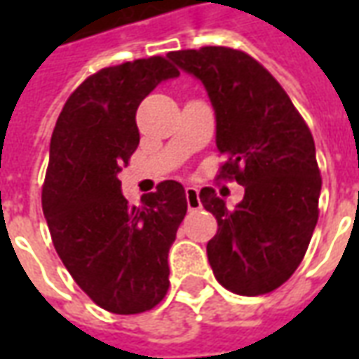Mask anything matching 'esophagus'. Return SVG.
Segmentation results:
<instances>
[{
	"label": "esophagus",
	"instance_id": "esophagus-1",
	"mask_svg": "<svg viewBox=\"0 0 359 359\" xmlns=\"http://www.w3.org/2000/svg\"><path fill=\"white\" fill-rule=\"evenodd\" d=\"M187 203H188V210L196 211L202 208V202H200V194H198V188L194 187H187Z\"/></svg>",
	"mask_w": 359,
	"mask_h": 359
}]
</instances>
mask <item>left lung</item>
Segmentation results:
<instances>
[{"instance_id": "8db88e82", "label": "left lung", "mask_w": 359, "mask_h": 359, "mask_svg": "<svg viewBox=\"0 0 359 359\" xmlns=\"http://www.w3.org/2000/svg\"><path fill=\"white\" fill-rule=\"evenodd\" d=\"M167 57L203 84L226 159L221 172L244 187L234 210L211 188L200 192L219 225L208 242L213 275L242 296L271 292L300 265L317 225L313 136L283 86L248 53L208 46Z\"/></svg>"}]
</instances>
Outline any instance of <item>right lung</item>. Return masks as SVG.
<instances>
[{
    "label": "right lung",
    "instance_id": "add662e5",
    "mask_svg": "<svg viewBox=\"0 0 359 359\" xmlns=\"http://www.w3.org/2000/svg\"><path fill=\"white\" fill-rule=\"evenodd\" d=\"M179 74L165 57L102 69L71 94L51 134L42 208L53 246L76 285L121 316L148 311L169 288L167 256L188 210L184 187L165 180L136 208L118 172L140 142V102Z\"/></svg>",
    "mask_w": 359,
    "mask_h": 359
}]
</instances>
